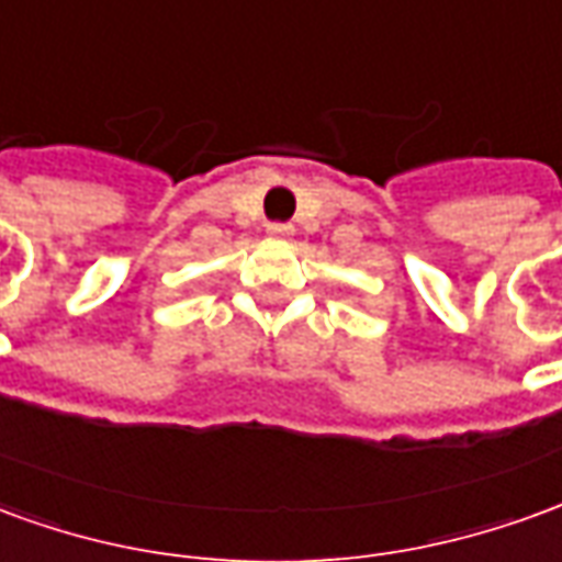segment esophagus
I'll use <instances>...</instances> for the list:
<instances>
[{"label":"esophagus","instance_id":"34e87169","mask_svg":"<svg viewBox=\"0 0 562 562\" xmlns=\"http://www.w3.org/2000/svg\"><path fill=\"white\" fill-rule=\"evenodd\" d=\"M268 234H270V237H292L294 225H292V222H270Z\"/></svg>","mask_w":562,"mask_h":562}]
</instances>
